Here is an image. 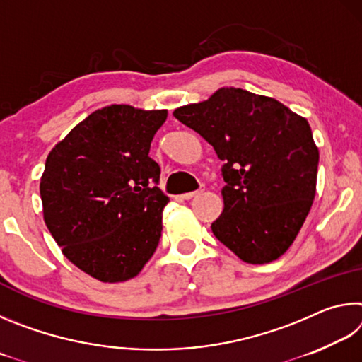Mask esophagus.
<instances>
[{
	"label": "esophagus",
	"mask_w": 362,
	"mask_h": 362,
	"mask_svg": "<svg viewBox=\"0 0 362 362\" xmlns=\"http://www.w3.org/2000/svg\"><path fill=\"white\" fill-rule=\"evenodd\" d=\"M206 189V187L204 185H201L198 189H196V192H189V193H183L182 194V198L183 199H192V198H194V196H198V194H201Z\"/></svg>",
	"instance_id": "1"
}]
</instances>
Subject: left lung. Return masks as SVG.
<instances>
[{
    "mask_svg": "<svg viewBox=\"0 0 362 362\" xmlns=\"http://www.w3.org/2000/svg\"><path fill=\"white\" fill-rule=\"evenodd\" d=\"M225 163L217 240L243 262L279 259L296 240L316 194L320 151L308 121L272 97L222 88L174 110Z\"/></svg>",
    "mask_w": 362,
    "mask_h": 362,
    "instance_id": "left-lung-1",
    "label": "left lung"
}]
</instances>
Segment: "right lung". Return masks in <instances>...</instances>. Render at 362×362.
<instances>
[{
  "mask_svg": "<svg viewBox=\"0 0 362 362\" xmlns=\"http://www.w3.org/2000/svg\"><path fill=\"white\" fill-rule=\"evenodd\" d=\"M168 110H95L49 153L40 194L64 255L102 283L142 272L158 247L169 198L150 145Z\"/></svg>",
  "mask_w": 362,
  "mask_h": 362,
  "instance_id": "add662e5",
  "label": "right lung"
}]
</instances>
